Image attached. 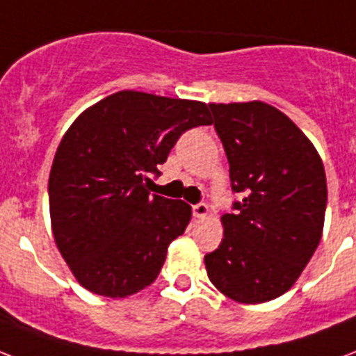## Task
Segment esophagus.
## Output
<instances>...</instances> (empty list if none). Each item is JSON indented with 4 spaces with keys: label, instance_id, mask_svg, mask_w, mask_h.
Listing matches in <instances>:
<instances>
[{
    "label": "esophagus",
    "instance_id": "34e87169",
    "mask_svg": "<svg viewBox=\"0 0 356 356\" xmlns=\"http://www.w3.org/2000/svg\"><path fill=\"white\" fill-rule=\"evenodd\" d=\"M192 213L195 218H204L208 213V204L207 203H197L192 207Z\"/></svg>",
    "mask_w": 356,
    "mask_h": 356
}]
</instances>
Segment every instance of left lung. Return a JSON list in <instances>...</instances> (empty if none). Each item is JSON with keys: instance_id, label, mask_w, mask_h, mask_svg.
I'll return each mask as SVG.
<instances>
[{"instance_id": "8db88e82", "label": "left lung", "mask_w": 356, "mask_h": 356, "mask_svg": "<svg viewBox=\"0 0 356 356\" xmlns=\"http://www.w3.org/2000/svg\"><path fill=\"white\" fill-rule=\"evenodd\" d=\"M241 193L223 216V241L204 256L210 282L241 303L268 302L298 280L322 238L327 183L302 129L263 102L208 104Z\"/></svg>"}]
</instances>
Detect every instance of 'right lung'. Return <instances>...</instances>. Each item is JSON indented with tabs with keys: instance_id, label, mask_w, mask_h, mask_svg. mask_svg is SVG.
I'll return each instance as SVG.
<instances>
[{
	"instance_id": "1",
	"label": "right lung",
	"mask_w": 356,
	"mask_h": 356,
	"mask_svg": "<svg viewBox=\"0 0 356 356\" xmlns=\"http://www.w3.org/2000/svg\"><path fill=\"white\" fill-rule=\"evenodd\" d=\"M212 124L207 104L118 91L83 111L63 135L49 175L56 241L82 287L124 298L148 287L192 208L149 193L148 173L184 131Z\"/></svg>"
}]
</instances>
